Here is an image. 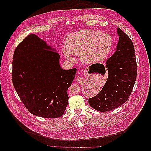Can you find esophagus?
<instances>
[{"mask_svg": "<svg viewBox=\"0 0 151 151\" xmlns=\"http://www.w3.org/2000/svg\"><path fill=\"white\" fill-rule=\"evenodd\" d=\"M87 72H88V68H84L83 69V74H84V75H86L87 74ZM77 79H79V78L78 77H77Z\"/></svg>", "mask_w": 151, "mask_h": 151, "instance_id": "esophagus-1", "label": "esophagus"}]
</instances>
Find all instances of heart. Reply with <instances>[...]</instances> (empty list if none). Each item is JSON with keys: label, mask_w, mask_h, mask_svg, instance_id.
Returning a JSON list of instances; mask_svg holds the SVG:
<instances>
[{"label": "heart", "mask_w": 151, "mask_h": 151, "mask_svg": "<svg viewBox=\"0 0 151 151\" xmlns=\"http://www.w3.org/2000/svg\"><path fill=\"white\" fill-rule=\"evenodd\" d=\"M63 53L68 60L80 57L86 63L104 61L111 52L113 40L111 35L93 29L80 30L70 34L65 42Z\"/></svg>", "instance_id": "1"}]
</instances>
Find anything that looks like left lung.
Masks as SVG:
<instances>
[{
  "mask_svg": "<svg viewBox=\"0 0 151 151\" xmlns=\"http://www.w3.org/2000/svg\"><path fill=\"white\" fill-rule=\"evenodd\" d=\"M116 50L106 62L108 79L102 90L89 99L91 107L99 111L112 110L125 103L134 86L137 68L133 43L120 28Z\"/></svg>",
  "mask_w": 151,
  "mask_h": 151,
  "instance_id": "obj_1",
  "label": "left lung"
}]
</instances>
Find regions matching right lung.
Returning a JSON list of instances; mask_svg holds the SVG:
<instances>
[{
  "instance_id": "add662e5",
  "label": "right lung",
  "mask_w": 151,
  "mask_h": 151,
  "mask_svg": "<svg viewBox=\"0 0 151 151\" xmlns=\"http://www.w3.org/2000/svg\"><path fill=\"white\" fill-rule=\"evenodd\" d=\"M60 55L35 34L16 47L12 79L18 96L29 113L47 118L61 116L68 104V88L77 68L63 70Z\"/></svg>"
}]
</instances>
